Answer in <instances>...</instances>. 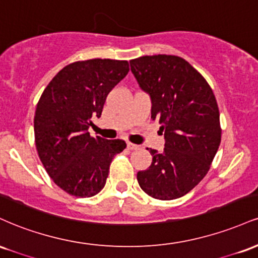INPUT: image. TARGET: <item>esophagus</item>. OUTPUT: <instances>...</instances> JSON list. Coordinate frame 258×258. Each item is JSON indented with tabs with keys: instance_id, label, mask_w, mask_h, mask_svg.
Here are the masks:
<instances>
[{
	"instance_id": "esophagus-1",
	"label": "esophagus",
	"mask_w": 258,
	"mask_h": 258,
	"mask_svg": "<svg viewBox=\"0 0 258 258\" xmlns=\"http://www.w3.org/2000/svg\"><path fill=\"white\" fill-rule=\"evenodd\" d=\"M127 148L131 150H136V149H138L139 147L137 146V144H133V143H130V142H127Z\"/></svg>"
}]
</instances>
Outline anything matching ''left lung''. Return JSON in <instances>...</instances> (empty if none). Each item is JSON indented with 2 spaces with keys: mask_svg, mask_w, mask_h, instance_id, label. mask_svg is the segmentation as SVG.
Instances as JSON below:
<instances>
[{
  "mask_svg": "<svg viewBox=\"0 0 258 258\" xmlns=\"http://www.w3.org/2000/svg\"><path fill=\"white\" fill-rule=\"evenodd\" d=\"M142 91L152 100V119L165 137L161 153L139 171V186L159 200L183 197L206 176L221 143L220 111L211 87L176 55H144L130 61Z\"/></svg>",
  "mask_w": 258,
  "mask_h": 258,
  "instance_id": "left-lung-1",
  "label": "left lung"
}]
</instances>
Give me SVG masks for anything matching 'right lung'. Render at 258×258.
<instances>
[{"label": "right lung", "mask_w": 258, "mask_h": 258, "mask_svg": "<svg viewBox=\"0 0 258 258\" xmlns=\"http://www.w3.org/2000/svg\"><path fill=\"white\" fill-rule=\"evenodd\" d=\"M128 70L126 60L75 61L52 79L38 100L34 117L38 156L53 182L70 195L98 194L112 158L126 148L120 139L91 137L88 128Z\"/></svg>", "instance_id": "add662e5"}]
</instances>
